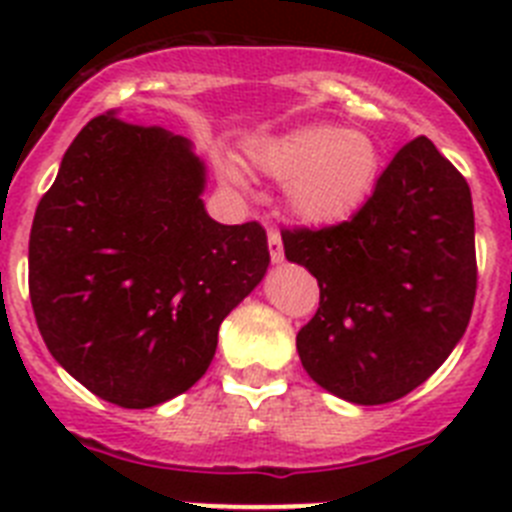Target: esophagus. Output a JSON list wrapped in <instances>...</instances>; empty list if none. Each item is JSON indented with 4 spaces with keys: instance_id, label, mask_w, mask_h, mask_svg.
<instances>
[{
    "instance_id": "1",
    "label": "esophagus",
    "mask_w": 512,
    "mask_h": 512,
    "mask_svg": "<svg viewBox=\"0 0 512 512\" xmlns=\"http://www.w3.org/2000/svg\"><path fill=\"white\" fill-rule=\"evenodd\" d=\"M266 241H269V253H271V261L274 264H282L284 261V246H282V235L277 230H269L266 235Z\"/></svg>"
}]
</instances>
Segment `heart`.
<instances>
[{"label":"heart","instance_id":"b5f03b06","mask_svg":"<svg viewBox=\"0 0 512 512\" xmlns=\"http://www.w3.org/2000/svg\"><path fill=\"white\" fill-rule=\"evenodd\" d=\"M246 153L261 174L284 184V207L310 228L351 220L372 200L384 166L372 135L333 122L261 135L248 143ZM220 174L230 187L248 189L246 176L233 161H223Z\"/></svg>","mask_w":512,"mask_h":512}]
</instances>
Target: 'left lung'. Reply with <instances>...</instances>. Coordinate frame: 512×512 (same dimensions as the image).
I'll return each mask as SVG.
<instances>
[{
	"mask_svg": "<svg viewBox=\"0 0 512 512\" xmlns=\"http://www.w3.org/2000/svg\"><path fill=\"white\" fill-rule=\"evenodd\" d=\"M284 256L318 279L297 333L312 382L354 405L413 392L461 341L477 289L472 192L420 135L382 171L372 200L323 230H284Z\"/></svg>",
	"mask_w": 512,
	"mask_h": 512,
	"instance_id": "obj_1",
	"label": "left lung"
}]
</instances>
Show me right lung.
<instances>
[{"label":"right lung","mask_w":512,"mask_h":512,"mask_svg":"<svg viewBox=\"0 0 512 512\" xmlns=\"http://www.w3.org/2000/svg\"><path fill=\"white\" fill-rule=\"evenodd\" d=\"M192 140L99 115L63 153L30 230V302L53 359L143 410L207 372L217 330L269 269L259 223L205 210Z\"/></svg>","instance_id":"add662e5"}]
</instances>
